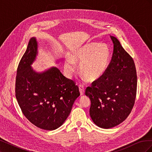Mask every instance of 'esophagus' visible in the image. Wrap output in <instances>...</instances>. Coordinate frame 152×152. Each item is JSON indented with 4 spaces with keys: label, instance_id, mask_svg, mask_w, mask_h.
I'll return each instance as SVG.
<instances>
[{
    "label": "esophagus",
    "instance_id": "1",
    "mask_svg": "<svg viewBox=\"0 0 152 152\" xmlns=\"http://www.w3.org/2000/svg\"><path fill=\"white\" fill-rule=\"evenodd\" d=\"M79 91H80V93L81 95H83L84 94V87L83 85L82 84H79Z\"/></svg>",
    "mask_w": 152,
    "mask_h": 152
}]
</instances>
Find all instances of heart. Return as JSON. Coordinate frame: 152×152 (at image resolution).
<instances>
[{"mask_svg":"<svg viewBox=\"0 0 152 152\" xmlns=\"http://www.w3.org/2000/svg\"><path fill=\"white\" fill-rule=\"evenodd\" d=\"M65 60L64 68L70 77L76 70V63H80V72L90 81L98 79L108 67L110 50L106 44H89L73 51Z\"/></svg>","mask_w":152,"mask_h":152,"instance_id":"obj_1","label":"heart"}]
</instances>
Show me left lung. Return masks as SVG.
I'll list each match as a JSON object with an SVG mask.
<instances>
[{"mask_svg":"<svg viewBox=\"0 0 152 152\" xmlns=\"http://www.w3.org/2000/svg\"><path fill=\"white\" fill-rule=\"evenodd\" d=\"M113 51L105 72L87 87L91 104L89 114L98 126L109 129L126 119L135 103L137 75L132 58L115 37L110 36Z\"/></svg>","mask_w":152,"mask_h":152,"instance_id":"1","label":"left lung"}]
</instances>
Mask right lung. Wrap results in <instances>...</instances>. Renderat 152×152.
<instances>
[{"mask_svg":"<svg viewBox=\"0 0 152 152\" xmlns=\"http://www.w3.org/2000/svg\"><path fill=\"white\" fill-rule=\"evenodd\" d=\"M37 54L36 39H30L17 68L16 98L24 115L40 129L52 131L60 127L80 96L75 82L53 67L37 73L31 65Z\"/></svg>","mask_w":152,"mask_h":152,"instance_id":"obj_1","label":"right lung"}]
</instances>
